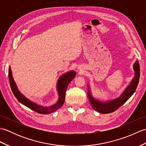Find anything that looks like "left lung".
Wrapping results in <instances>:
<instances>
[{
  "instance_id": "1",
  "label": "left lung",
  "mask_w": 146,
  "mask_h": 146,
  "mask_svg": "<svg viewBox=\"0 0 146 146\" xmlns=\"http://www.w3.org/2000/svg\"><path fill=\"white\" fill-rule=\"evenodd\" d=\"M134 70L135 71V76L131 84L125 89L120 97L115 99L114 100L107 102H100L93 98L88 92L87 97L89 98V102L93 108L99 113H110L113 112L123 104H124L134 94L137 87L139 78H140V66L138 61H136L134 64Z\"/></svg>"
}]
</instances>
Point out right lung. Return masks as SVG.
<instances>
[{"label": "right lung", "mask_w": 146, "mask_h": 146, "mask_svg": "<svg viewBox=\"0 0 146 146\" xmlns=\"http://www.w3.org/2000/svg\"><path fill=\"white\" fill-rule=\"evenodd\" d=\"M75 76L76 73L74 71H70V72H68L62 76L60 80L58 81L57 85L58 91L59 93V100L58 102L51 107H44L40 106V105H38L35 103H33V102L28 100V99L26 98L24 95L21 94L19 91L18 90L13 80V78H12L11 68L9 67V83H10L11 88L13 94L17 99V100L22 104H23L27 107L29 108L30 109L41 114H49L51 113H53L62 107V105H63L64 102L65 94H66L68 86L71 82V80L75 78Z\"/></svg>", "instance_id": "obj_1"}]
</instances>
